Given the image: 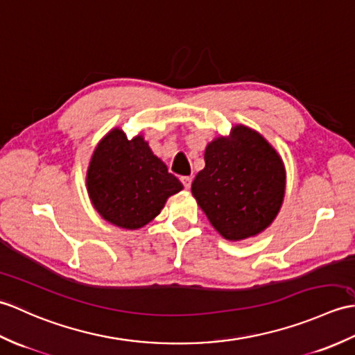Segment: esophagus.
<instances>
[{
	"instance_id": "obj_1",
	"label": "esophagus",
	"mask_w": 355,
	"mask_h": 355,
	"mask_svg": "<svg viewBox=\"0 0 355 355\" xmlns=\"http://www.w3.org/2000/svg\"><path fill=\"white\" fill-rule=\"evenodd\" d=\"M180 180H182V184H184V187L187 188V190H190L191 182H193V178L191 176H184V178H180Z\"/></svg>"
}]
</instances>
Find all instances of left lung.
I'll return each instance as SVG.
<instances>
[{
    "label": "left lung",
    "mask_w": 355,
    "mask_h": 355,
    "mask_svg": "<svg viewBox=\"0 0 355 355\" xmlns=\"http://www.w3.org/2000/svg\"><path fill=\"white\" fill-rule=\"evenodd\" d=\"M286 168L277 150L246 125L207 146L205 168L191 193L226 240L255 237L269 227L284 200Z\"/></svg>",
    "instance_id": "obj_1"
}]
</instances>
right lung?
Instances as JSON below:
<instances>
[{
    "instance_id": "add662e5",
    "label": "right lung",
    "mask_w": 355,
    "mask_h": 355,
    "mask_svg": "<svg viewBox=\"0 0 355 355\" xmlns=\"http://www.w3.org/2000/svg\"><path fill=\"white\" fill-rule=\"evenodd\" d=\"M86 188L98 214L123 230H139L159 214L182 184L141 135L112 129L92 153Z\"/></svg>"
}]
</instances>
